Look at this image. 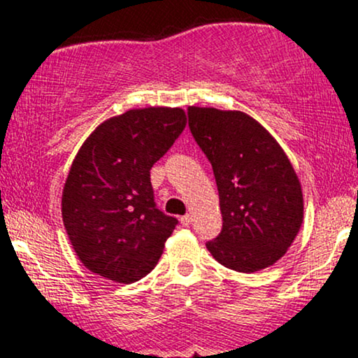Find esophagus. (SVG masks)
Returning a JSON list of instances; mask_svg holds the SVG:
<instances>
[{"label":"esophagus","mask_w":358,"mask_h":358,"mask_svg":"<svg viewBox=\"0 0 358 358\" xmlns=\"http://www.w3.org/2000/svg\"><path fill=\"white\" fill-rule=\"evenodd\" d=\"M180 222H182L183 227H188V225L192 224V215H188V213H187V215H183L182 219H180Z\"/></svg>","instance_id":"34e87169"}]
</instances>
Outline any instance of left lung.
<instances>
[{
	"instance_id": "left-lung-1",
	"label": "left lung",
	"mask_w": 358,
	"mask_h": 358,
	"mask_svg": "<svg viewBox=\"0 0 358 358\" xmlns=\"http://www.w3.org/2000/svg\"><path fill=\"white\" fill-rule=\"evenodd\" d=\"M188 126L219 190L222 231L207 249L239 273L269 268L285 256L303 222L293 165L276 139L241 110L192 106Z\"/></svg>"
}]
</instances>
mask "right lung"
Segmentation results:
<instances>
[{
    "instance_id": "right-lung-1",
    "label": "right lung",
    "mask_w": 358,
    "mask_h": 358,
    "mask_svg": "<svg viewBox=\"0 0 358 358\" xmlns=\"http://www.w3.org/2000/svg\"><path fill=\"white\" fill-rule=\"evenodd\" d=\"M185 126L180 108L131 109L85 139L65 182L62 219L89 271L127 285L162 257L178 220L156 207L150 170Z\"/></svg>"
}]
</instances>
